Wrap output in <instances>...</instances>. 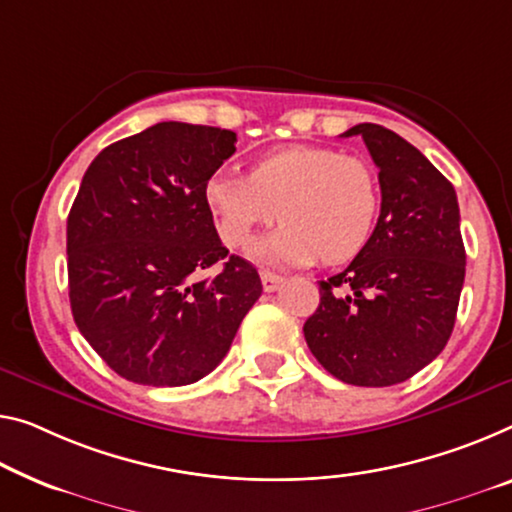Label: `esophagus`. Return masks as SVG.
Listing matches in <instances>:
<instances>
[{"label": "esophagus", "instance_id": "obj_1", "mask_svg": "<svg viewBox=\"0 0 512 512\" xmlns=\"http://www.w3.org/2000/svg\"><path fill=\"white\" fill-rule=\"evenodd\" d=\"M261 281H263V290H265V293H274V290H277V288L281 286V283H283V279L279 277V274L267 272V270L261 272Z\"/></svg>", "mask_w": 512, "mask_h": 512}]
</instances>
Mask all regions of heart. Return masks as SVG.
Instances as JSON below:
<instances>
[{
	"mask_svg": "<svg viewBox=\"0 0 512 512\" xmlns=\"http://www.w3.org/2000/svg\"><path fill=\"white\" fill-rule=\"evenodd\" d=\"M219 238L247 247L261 226L286 219L256 256L265 263H343L368 245L380 215L375 169L325 146H288L267 153L247 176H215L206 187Z\"/></svg>",
	"mask_w": 512,
	"mask_h": 512,
	"instance_id": "b5f03b06",
	"label": "heart"
}]
</instances>
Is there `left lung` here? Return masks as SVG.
<instances>
[{
    "label": "left lung",
    "mask_w": 512,
    "mask_h": 512,
    "mask_svg": "<svg viewBox=\"0 0 512 512\" xmlns=\"http://www.w3.org/2000/svg\"><path fill=\"white\" fill-rule=\"evenodd\" d=\"M380 169L382 208L368 245L320 281L304 338L322 368L355 387H391L428 366L451 338L465 283V245L453 185L410 141L359 123Z\"/></svg>",
    "instance_id": "1"
}]
</instances>
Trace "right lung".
I'll list each match as a JSON object with an SVG mask.
<instances>
[{"instance_id": "right-lung-1", "label": "right lung", "mask_w": 512, "mask_h": 512, "mask_svg": "<svg viewBox=\"0 0 512 512\" xmlns=\"http://www.w3.org/2000/svg\"><path fill=\"white\" fill-rule=\"evenodd\" d=\"M235 132L164 121L100 151L68 215L75 325L114 373L183 387L229 352L261 297L256 267L219 240L206 187ZM223 263L217 278L199 280Z\"/></svg>"}]
</instances>
